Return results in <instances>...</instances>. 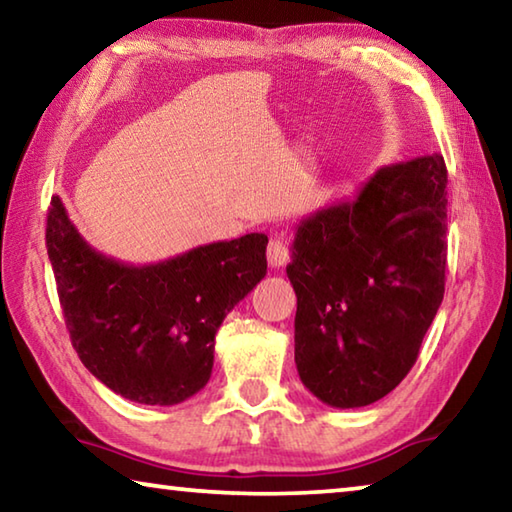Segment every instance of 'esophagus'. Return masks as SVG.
Listing matches in <instances>:
<instances>
[{"instance_id":"esophagus-1","label":"esophagus","mask_w":512,"mask_h":512,"mask_svg":"<svg viewBox=\"0 0 512 512\" xmlns=\"http://www.w3.org/2000/svg\"><path fill=\"white\" fill-rule=\"evenodd\" d=\"M289 246L284 244L280 239H271V244L266 248V259H268V266L271 268H280L289 262Z\"/></svg>"}]
</instances>
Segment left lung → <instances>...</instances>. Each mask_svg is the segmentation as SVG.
I'll use <instances>...</instances> for the list:
<instances>
[{"instance_id": "8db88e82", "label": "left lung", "mask_w": 512, "mask_h": 512, "mask_svg": "<svg viewBox=\"0 0 512 512\" xmlns=\"http://www.w3.org/2000/svg\"><path fill=\"white\" fill-rule=\"evenodd\" d=\"M445 187L443 155H424L300 221L296 366L320 402L368 406L409 375L445 293Z\"/></svg>"}]
</instances>
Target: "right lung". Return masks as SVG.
<instances>
[{"mask_svg": "<svg viewBox=\"0 0 512 512\" xmlns=\"http://www.w3.org/2000/svg\"><path fill=\"white\" fill-rule=\"evenodd\" d=\"M266 244L253 232L131 266L94 250L58 196L47 214V253L76 354L110 391L151 406L185 402L210 381L214 336L266 275Z\"/></svg>", "mask_w": 512, "mask_h": 512, "instance_id": "add662e5", "label": "right lung"}]
</instances>
